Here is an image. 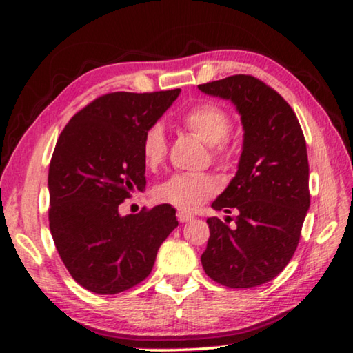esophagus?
<instances>
[{"label":"esophagus","instance_id":"1","mask_svg":"<svg viewBox=\"0 0 353 353\" xmlns=\"http://www.w3.org/2000/svg\"><path fill=\"white\" fill-rule=\"evenodd\" d=\"M176 219H178V221H180V223H186V221L192 220V215L188 214V212L178 210V212H176Z\"/></svg>","mask_w":353,"mask_h":353}]
</instances>
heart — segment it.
Here are the masks:
<instances>
[{
	"mask_svg": "<svg viewBox=\"0 0 353 353\" xmlns=\"http://www.w3.org/2000/svg\"><path fill=\"white\" fill-rule=\"evenodd\" d=\"M181 128L194 134L201 141L210 144V157L220 167H230L233 161V144L228 133L231 130L230 114L210 101L192 104L178 119ZM168 144L161 125H151L141 138L143 162L149 170H156L167 157ZM216 185L209 173H176L161 183L154 196L162 204L183 210H192L215 194Z\"/></svg>",
	"mask_w": 353,
	"mask_h": 353,
	"instance_id": "1",
	"label": "heart"
}]
</instances>
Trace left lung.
<instances>
[{
	"label": "left lung",
	"mask_w": 353,
	"mask_h": 353,
	"mask_svg": "<svg viewBox=\"0 0 353 353\" xmlns=\"http://www.w3.org/2000/svg\"><path fill=\"white\" fill-rule=\"evenodd\" d=\"M199 90L233 101L244 125L238 173L212 204L236 216L207 220L202 267L221 286H260L283 272L301 239L310 207L305 138L291 105L252 75H231Z\"/></svg>",
	"instance_id": "1"
}]
</instances>
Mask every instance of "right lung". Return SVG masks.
I'll return each instance as SVG.
<instances>
[{
	"label": "right lung",
	"instance_id": "obj_1",
	"mask_svg": "<svg viewBox=\"0 0 353 353\" xmlns=\"http://www.w3.org/2000/svg\"><path fill=\"white\" fill-rule=\"evenodd\" d=\"M180 88L115 91L80 109L62 130L50 162V230L59 257L80 286L128 291L146 279L157 250L178 226L162 204L120 216L119 205L146 185L141 138Z\"/></svg>",
	"mask_w": 353,
	"mask_h": 353
}]
</instances>
